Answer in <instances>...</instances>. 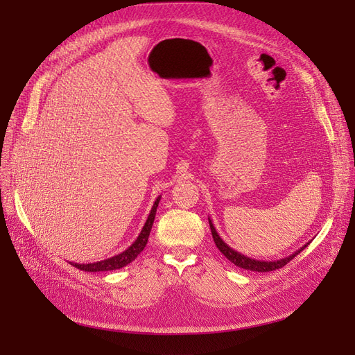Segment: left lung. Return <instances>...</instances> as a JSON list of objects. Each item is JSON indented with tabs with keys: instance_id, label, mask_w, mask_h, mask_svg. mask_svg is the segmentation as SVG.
I'll list each match as a JSON object with an SVG mask.
<instances>
[{
	"instance_id": "8db88e82",
	"label": "left lung",
	"mask_w": 355,
	"mask_h": 355,
	"mask_svg": "<svg viewBox=\"0 0 355 355\" xmlns=\"http://www.w3.org/2000/svg\"><path fill=\"white\" fill-rule=\"evenodd\" d=\"M209 225H210V229H211V235H213V241L216 243V246H218L219 251L230 261V263L238 266L239 268H243V270H250V271H258V272H268V271H274V270H279L282 267H284L287 263H290V261L295 258L296 255H299L307 245H309L311 242H307L306 245H303L300 250H297L296 252H293L291 255L286 257V258H282V259H277V261H261V259H254V258H250L246 257L238 251H235L234 248H230V246L219 236L218 230H216L213 222L210 220L209 218Z\"/></svg>"
}]
</instances>
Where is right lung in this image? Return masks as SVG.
I'll return each mask as SVG.
<instances>
[{
    "label": "right lung",
    "instance_id": "obj_1",
    "mask_svg": "<svg viewBox=\"0 0 355 355\" xmlns=\"http://www.w3.org/2000/svg\"><path fill=\"white\" fill-rule=\"evenodd\" d=\"M159 200H161V196H158L157 200H155V203H153V206L150 209V213H149L148 219H146V222H145V225H144V227L141 230L139 236L136 238V241L129 246L128 250H125V251L114 255V257H110V258L103 259V261H97V263H89V264L69 263V264L73 266L75 268L81 270V271H89V272L119 270V268H123V267H126L128 264H130L132 261H135L136 257L144 251V248H145L146 243H148V238H149V234H150L153 220H155V214H157V207L159 205Z\"/></svg>",
    "mask_w": 355,
    "mask_h": 355
}]
</instances>
